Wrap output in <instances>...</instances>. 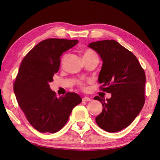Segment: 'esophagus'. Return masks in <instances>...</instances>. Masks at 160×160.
Segmentation results:
<instances>
[{
    "label": "esophagus",
    "mask_w": 160,
    "mask_h": 160,
    "mask_svg": "<svg viewBox=\"0 0 160 160\" xmlns=\"http://www.w3.org/2000/svg\"><path fill=\"white\" fill-rule=\"evenodd\" d=\"M82 101L83 102H89V101H91V98H88V97H84L82 98Z\"/></svg>",
    "instance_id": "esophagus-1"
}]
</instances>
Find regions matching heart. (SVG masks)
I'll use <instances>...</instances> for the list:
<instances>
[{"label":"heart","mask_w":160,"mask_h":160,"mask_svg":"<svg viewBox=\"0 0 160 160\" xmlns=\"http://www.w3.org/2000/svg\"><path fill=\"white\" fill-rule=\"evenodd\" d=\"M93 56H96V54L93 51H92L91 49H86L84 50L82 53L83 59H86V58H90ZM77 83L78 84V86H79L80 88H82V89H85V82H84V80L78 81Z\"/></svg>","instance_id":"heart-1"}]
</instances>
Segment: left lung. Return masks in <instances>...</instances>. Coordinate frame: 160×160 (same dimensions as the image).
Instances as JSON below:
<instances>
[{
  "mask_svg": "<svg viewBox=\"0 0 160 160\" xmlns=\"http://www.w3.org/2000/svg\"><path fill=\"white\" fill-rule=\"evenodd\" d=\"M88 47L99 54L103 62L98 76L102 84L100 89L111 93L106 100L94 97L102 105L96 122L107 132L120 131L128 127L143 108L144 71L133 53L115 40L91 42Z\"/></svg>",
  "mask_w": 160,
  "mask_h": 160,
  "instance_id": "1",
  "label": "left lung"
}]
</instances>
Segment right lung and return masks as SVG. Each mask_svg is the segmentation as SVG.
Segmentation results:
<instances>
[{
	"label": "right lung",
	"instance_id": "right-lung-1",
	"mask_svg": "<svg viewBox=\"0 0 160 160\" xmlns=\"http://www.w3.org/2000/svg\"><path fill=\"white\" fill-rule=\"evenodd\" d=\"M77 40L49 38L36 45L24 58L13 84L19 107L32 127L54 133L69 120L73 108L82 102L76 93L58 98L49 83L59 70L60 57L78 44Z\"/></svg>",
	"mask_w": 160,
	"mask_h": 160
}]
</instances>
